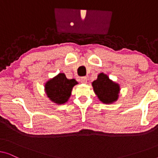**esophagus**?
<instances>
[{"label":"esophagus","mask_w":158,"mask_h":158,"mask_svg":"<svg viewBox=\"0 0 158 158\" xmlns=\"http://www.w3.org/2000/svg\"><path fill=\"white\" fill-rule=\"evenodd\" d=\"M87 81H88V79H87V77H82V78L81 79V83H84V84L87 83Z\"/></svg>","instance_id":"34e87169"}]
</instances>
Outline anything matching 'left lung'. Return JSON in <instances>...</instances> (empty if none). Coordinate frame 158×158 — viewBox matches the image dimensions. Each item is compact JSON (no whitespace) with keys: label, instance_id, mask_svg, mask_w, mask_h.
Returning <instances> with one entry per match:
<instances>
[{"label":"left lung","instance_id":"8db88e82","mask_svg":"<svg viewBox=\"0 0 158 158\" xmlns=\"http://www.w3.org/2000/svg\"><path fill=\"white\" fill-rule=\"evenodd\" d=\"M92 86L98 100L104 104H112L118 99L119 84L110 79L105 73H99L96 81L92 82Z\"/></svg>","mask_w":158,"mask_h":158}]
</instances>
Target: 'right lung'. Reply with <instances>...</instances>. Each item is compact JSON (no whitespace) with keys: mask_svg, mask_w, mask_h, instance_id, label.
<instances>
[{"mask_svg":"<svg viewBox=\"0 0 158 158\" xmlns=\"http://www.w3.org/2000/svg\"><path fill=\"white\" fill-rule=\"evenodd\" d=\"M78 83L75 79H68L66 75L60 73L44 84V92L49 101L57 105L67 103L71 96L73 88Z\"/></svg>","mask_w":158,"mask_h":158,"instance_id":"obj_1","label":"right lung"}]
</instances>
